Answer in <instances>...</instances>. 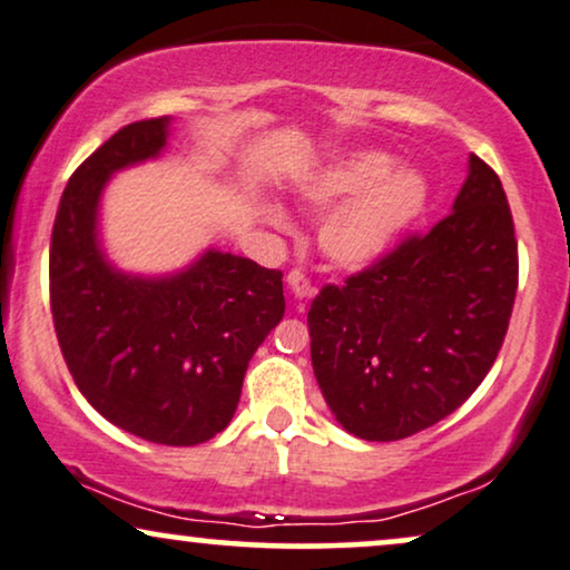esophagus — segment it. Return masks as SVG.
<instances>
[{
    "instance_id": "obj_1",
    "label": "esophagus",
    "mask_w": 570,
    "mask_h": 570,
    "mask_svg": "<svg viewBox=\"0 0 570 570\" xmlns=\"http://www.w3.org/2000/svg\"><path fill=\"white\" fill-rule=\"evenodd\" d=\"M286 284H289V289L294 292V297H299V299H309L315 294L313 281H309L305 273L297 271V268H294L289 276H286Z\"/></svg>"
}]
</instances>
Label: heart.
<instances>
[{
  "mask_svg": "<svg viewBox=\"0 0 570 570\" xmlns=\"http://www.w3.org/2000/svg\"><path fill=\"white\" fill-rule=\"evenodd\" d=\"M297 199L323 215L318 244L338 268H365L397 244L421 218L429 186L413 168H402L384 153H350L336 157L297 184ZM273 228L286 226L278 207H257Z\"/></svg>",
  "mask_w": 570,
  "mask_h": 570,
  "instance_id": "1",
  "label": "heart"
}]
</instances>
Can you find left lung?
<instances>
[{"mask_svg": "<svg viewBox=\"0 0 570 570\" xmlns=\"http://www.w3.org/2000/svg\"><path fill=\"white\" fill-rule=\"evenodd\" d=\"M518 242L500 176L471 155L452 213L323 286L309 357L331 413L365 442L434 426L476 392L505 342Z\"/></svg>", "mask_w": 570, "mask_h": 570, "instance_id": "1", "label": "left lung"}]
</instances>
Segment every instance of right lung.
Instances as JSON below:
<instances>
[{"instance_id":"add662e5","label":"right lung","mask_w":570,"mask_h":570,"mask_svg":"<svg viewBox=\"0 0 570 570\" xmlns=\"http://www.w3.org/2000/svg\"><path fill=\"white\" fill-rule=\"evenodd\" d=\"M170 118L136 120L65 186L49 247L57 342L89 405L128 434L191 446L232 423L247 365L284 318V273L207 249L173 276L107 263L97 210L115 170L163 153Z\"/></svg>"}]
</instances>
